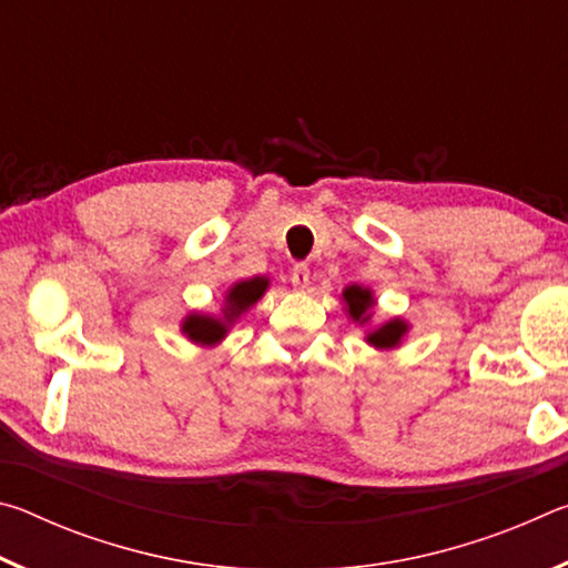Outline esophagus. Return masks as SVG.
<instances>
[{
	"mask_svg": "<svg viewBox=\"0 0 568 568\" xmlns=\"http://www.w3.org/2000/svg\"><path fill=\"white\" fill-rule=\"evenodd\" d=\"M291 281L295 287H307V283H311V267L305 263H295L291 271Z\"/></svg>",
	"mask_w": 568,
	"mask_h": 568,
	"instance_id": "obj_1",
	"label": "esophagus"
}]
</instances>
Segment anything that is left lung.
I'll use <instances>...</instances> for the list:
<instances>
[{
	"label": "left lung",
	"mask_w": 568,
	"mask_h": 568,
	"mask_svg": "<svg viewBox=\"0 0 568 568\" xmlns=\"http://www.w3.org/2000/svg\"><path fill=\"white\" fill-rule=\"evenodd\" d=\"M343 297H345V303H348V311L355 321H368V318H363V313L368 311L373 303L371 291H365V287H361V285H351V287H345ZM403 333H406V323L390 321L386 325H381L378 331H373L368 335V343L376 345V348H393V345H398Z\"/></svg>",
	"instance_id": "left-lung-1"
}]
</instances>
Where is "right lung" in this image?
Returning a JSON list of instances; mask_svg holds the SVG:
<instances>
[{"label":"right lung","instance_id":"add662e5","mask_svg":"<svg viewBox=\"0 0 568 568\" xmlns=\"http://www.w3.org/2000/svg\"><path fill=\"white\" fill-rule=\"evenodd\" d=\"M267 281L265 277H253V281H243L237 283L233 291L227 295V307H225V321H215V318H207V315H190L182 325V331L187 333L190 341L195 343H203V345H213L220 338H223L227 325L233 318H237L240 313L247 311L250 305H253L257 297L265 293Z\"/></svg>","mask_w":568,"mask_h":568}]
</instances>
